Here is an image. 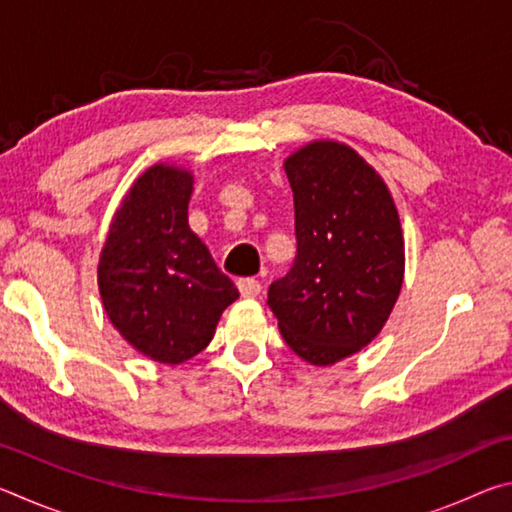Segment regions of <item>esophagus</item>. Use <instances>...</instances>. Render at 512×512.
Listing matches in <instances>:
<instances>
[{
    "label": "esophagus",
    "instance_id": "esophagus-1",
    "mask_svg": "<svg viewBox=\"0 0 512 512\" xmlns=\"http://www.w3.org/2000/svg\"><path fill=\"white\" fill-rule=\"evenodd\" d=\"M237 287L244 298H255L262 293V284H259V280H255V277H239Z\"/></svg>",
    "mask_w": 512,
    "mask_h": 512
}]
</instances>
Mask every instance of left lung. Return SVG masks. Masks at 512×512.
<instances>
[{
    "mask_svg": "<svg viewBox=\"0 0 512 512\" xmlns=\"http://www.w3.org/2000/svg\"><path fill=\"white\" fill-rule=\"evenodd\" d=\"M296 207V259L268 287L289 348L329 366L368 345L402 289L404 239L395 203L348 146L309 144L284 162Z\"/></svg>",
    "mask_w": 512,
    "mask_h": 512,
    "instance_id": "8db88e82",
    "label": "left lung"
}]
</instances>
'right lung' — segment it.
<instances>
[{"label": "right lung", "mask_w": 512, "mask_h": 512, "mask_svg": "<svg viewBox=\"0 0 512 512\" xmlns=\"http://www.w3.org/2000/svg\"><path fill=\"white\" fill-rule=\"evenodd\" d=\"M189 171L155 164L110 225L99 291L119 334L153 361L183 363L212 341L223 309L239 298L187 223Z\"/></svg>", "instance_id": "obj_1"}]
</instances>
